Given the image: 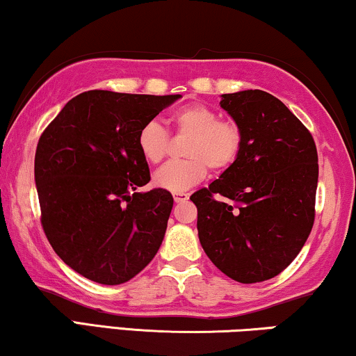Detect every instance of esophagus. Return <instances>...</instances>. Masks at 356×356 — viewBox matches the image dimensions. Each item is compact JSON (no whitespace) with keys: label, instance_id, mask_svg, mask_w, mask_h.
I'll use <instances>...</instances> for the list:
<instances>
[{"label":"esophagus","instance_id":"esophagus-1","mask_svg":"<svg viewBox=\"0 0 356 356\" xmlns=\"http://www.w3.org/2000/svg\"><path fill=\"white\" fill-rule=\"evenodd\" d=\"M172 196H174V201H176V203H184V201L188 200L190 195L184 193V192H179V193H174Z\"/></svg>","mask_w":356,"mask_h":356}]
</instances>
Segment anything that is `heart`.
Segmentation results:
<instances>
[{
	"instance_id": "1",
	"label": "heart",
	"mask_w": 356,
	"mask_h": 356,
	"mask_svg": "<svg viewBox=\"0 0 356 356\" xmlns=\"http://www.w3.org/2000/svg\"><path fill=\"white\" fill-rule=\"evenodd\" d=\"M171 124L177 136H188L184 144L187 158L171 161L158 169L153 182L168 192H185L201 182L208 169L222 172L236 161L243 145V134L235 121L220 120L209 107L192 104L171 115ZM137 147L150 164H158L168 155L169 136L156 121H148L139 129Z\"/></svg>"
}]
</instances>
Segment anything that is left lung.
Listing matches in <instances>:
<instances>
[{"label": "left lung", "instance_id": "left-lung-1", "mask_svg": "<svg viewBox=\"0 0 356 356\" xmlns=\"http://www.w3.org/2000/svg\"><path fill=\"white\" fill-rule=\"evenodd\" d=\"M240 126L236 161L190 200L208 257L240 283L270 280L294 261L315 220L318 153L310 131L261 89L224 94Z\"/></svg>", "mask_w": 356, "mask_h": 356}]
</instances>
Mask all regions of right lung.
<instances>
[{
    "instance_id": "right-lung-1",
    "label": "right lung",
    "mask_w": 356,
    "mask_h": 356,
    "mask_svg": "<svg viewBox=\"0 0 356 356\" xmlns=\"http://www.w3.org/2000/svg\"><path fill=\"white\" fill-rule=\"evenodd\" d=\"M176 95L86 91L42 131L35 153L41 225L57 256L84 278L121 284L161 246L174 200L150 182L139 129Z\"/></svg>"
}]
</instances>
